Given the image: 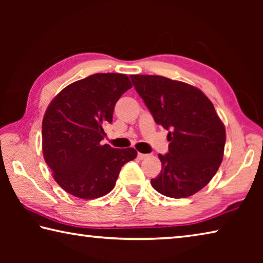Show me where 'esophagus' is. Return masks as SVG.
<instances>
[{"label": "esophagus", "mask_w": 263, "mask_h": 263, "mask_svg": "<svg viewBox=\"0 0 263 263\" xmlns=\"http://www.w3.org/2000/svg\"><path fill=\"white\" fill-rule=\"evenodd\" d=\"M147 157H148V154H142V153H138V159H140V160L145 159V158H147Z\"/></svg>", "instance_id": "1"}]
</instances>
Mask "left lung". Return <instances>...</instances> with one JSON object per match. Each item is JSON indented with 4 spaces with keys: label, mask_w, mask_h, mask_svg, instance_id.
<instances>
[{
    "label": "left lung",
    "mask_w": 263,
    "mask_h": 263,
    "mask_svg": "<svg viewBox=\"0 0 263 263\" xmlns=\"http://www.w3.org/2000/svg\"><path fill=\"white\" fill-rule=\"evenodd\" d=\"M131 80L155 123L168 131V153L159 154L161 173L151 184L167 197H189L203 189L220 166L224 124L198 88L159 75H131Z\"/></svg>",
    "instance_id": "8db88e82"
}]
</instances>
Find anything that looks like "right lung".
<instances>
[{
	"mask_svg": "<svg viewBox=\"0 0 263 263\" xmlns=\"http://www.w3.org/2000/svg\"><path fill=\"white\" fill-rule=\"evenodd\" d=\"M132 87L125 74L97 73L70 83L48 105L43 119V153L58 184L82 199L114 189L119 172L136 159L135 148L102 145L115 105Z\"/></svg>",
	"mask_w": 263,
	"mask_h": 263,
	"instance_id": "1",
	"label": "right lung"
}]
</instances>
